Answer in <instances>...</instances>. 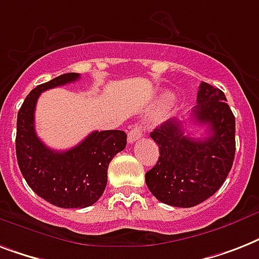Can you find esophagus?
<instances>
[{
  "mask_svg": "<svg viewBox=\"0 0 259 259\" xmlns=\"http://www.w3.org/2000/svg\"><path fill=\"white\" fill-rule=\"evenodd\" d=\"M142 132H144L142 126L134 125L133 127L129 130V134H127V142H129V144H133V142H136L137 140H140L141 137H142Z\"/></svg>",
  "mask_w": 259,
  "mask_h": 259,
  "instance_id": "1",
  "label": "esophagus"
}]
</instances>
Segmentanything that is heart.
<instances>
[{
    "instance_id": "heart-1",
    "label": "heart",
    "mask_w": 259,
    "mask_h": 259,
    "mask_svg": "<svg viewBox=\"0 0 259 259\" xmlns=\"http://www.w3.org/2000/svg\"><path fill=\"white\" fill-rule=\"evenodd\" d=\"M161 98H162V101H167V100H169V98H170V94L165 93L162 97H161Z\"/></svg>"
}]
</instances>
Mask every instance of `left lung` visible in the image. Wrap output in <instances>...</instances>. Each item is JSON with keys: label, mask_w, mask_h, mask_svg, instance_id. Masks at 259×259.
Listing matches in <instances>:
<instances>
[{"label": "left lung", "mask_w": 259, "mask_h": 259, "mask_svg": "<svg viewBox=\"0 0 259 259\" xmlns=\"http://www.w3.org/2000/svg\"><path fill=\"white\" fill-rule=\"evenodd\" d=\"M207 136H186L184 122L173 118L150 133L158 144L155 166L145 174L149 190L162 203L193 207L222 186L235 154V118L224 92L201 82L197 105L190 113Z\"/></svg>", "instance_id": "obj_1"}]
</instances>
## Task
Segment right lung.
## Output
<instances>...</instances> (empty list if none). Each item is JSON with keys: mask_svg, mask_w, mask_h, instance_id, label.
<instances>
[{"mask_svg": "<svg viewBox=\"0 0 259 259\" xmlns=\"http://www.w3.org/2000/svg\"><path fill=\"white\" fill-rule=\"evenodd\" d=\"M78 78V73H66L38 85L17 115L16 154L21 173L35 194L65 209L88 207L100 199L108 184L109 163L126 146L122 130H96L66 151L52 150L37 137L34 110L39 94Z\"/></svg>", "mask_w": 259, "mask_h": 259, "instance_id": "right-lung-1", "label": "right lung"}]
</instances>
